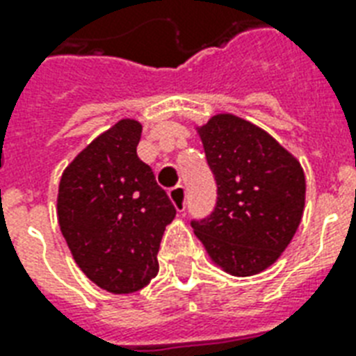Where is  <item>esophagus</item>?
I'll return each mask as SVG.
<instances>
[{
  "instance_id": "esophagus-1",
  "label": "esophagus",
  "mask_w": 356,
  "mask_h": 356,
  "mask_svg": "<svg viewBox=\"0 0 356 356\" xmlns=\"http://www.w3.org/2000/svg\"><path fill=\"white\" fill-rule=\"evenodd\" d=\"M170 201H172L173 207H175V211L183 212L184 207H186V190H184V186L179 184V186L170 190Z\"/></svg>"
}]
</instances>
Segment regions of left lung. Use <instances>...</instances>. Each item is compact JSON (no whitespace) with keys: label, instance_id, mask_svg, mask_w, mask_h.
Here are the masks:
<instances>
[{"label":"left lung","instance_id":"left-lung-1","mask_svg":"<svg viewBox=\"0 0 356 356\" xmlns=\"http://www.w3.org/2000/svg\"><path fill=\"white\" fill-rule=\"evenodd\" d=\"M218 184L211 216L192 222L216 268L251 277L275 264L305 211V172L264 129L234 114L195 125Z\"/></svg>","mask_w":356,"mask_h":356}]
</instances>
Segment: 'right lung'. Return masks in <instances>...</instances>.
Segmentation results:
<instances>
[{"instance_id": "right-lung-1", "label": "right lung", "mask_w": 356, "mask_h": 356, "mask_svg": "<svg viewBox=\"0 0 356 356\" xmlns=\"http://www.w3.org/2000/svg\"><path fill=\"white\" fill-rule=\"evenodd\" d=\"M142 123L122 118L79 151L58 183V227L79 270L111 293L142 290L175 209L136 155Z\"/></svg>"}]
</instances>
